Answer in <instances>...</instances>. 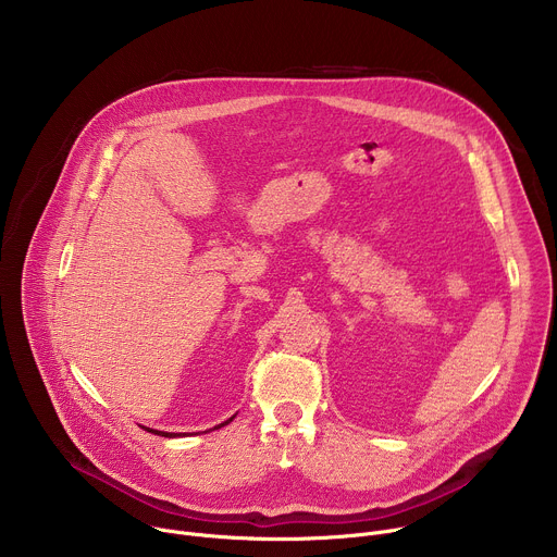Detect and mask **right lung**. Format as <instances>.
Segmentation results:
<instances>
[{"label": "right lung", "instance_id": "right-lung-1", "mask_svg": "<svg viewBox=\"0 0 557 557\" xmlns=\"http://www.w3.org/2000/svg\"><path fill=\"white\" fill-rule=\"evenodd\" d=\"M231 419H233V417H231ZM231 419H228V421H231ZM228 421H224V423H220V425H218V428H224V425H226V423H228ZM161 436H168V438H174V436H181V434H172V432H163V434H161Z\"/></svg>", "mask_w": 557, "mask_h": 557}]
</instances>
